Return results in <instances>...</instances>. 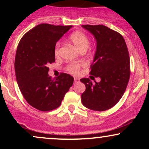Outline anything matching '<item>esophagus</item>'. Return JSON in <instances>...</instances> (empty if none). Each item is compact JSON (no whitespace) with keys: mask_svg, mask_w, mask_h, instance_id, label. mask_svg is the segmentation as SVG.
<instances>
[{"mask_svg":"<svg viewBox=\"0 0 149 149\" xmlns=\"http://www.w3.org/2000/svg\"><path fill=\"white\" fill-rule=\"evenodd\" d=\"M80 81V80L77 78H74V83H77Z\"/></svg>","mask_w":149,"mask_h":149,"instance_id":"obj_1","label":"esophagus"}]
</instances>
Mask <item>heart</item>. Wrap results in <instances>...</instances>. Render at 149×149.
<instances>
[{"label":"heart","mask_w":149,"mask_h":149,"mask_svg":"<svg viewBox=\"0 0 149 149\" xmlns=\"http://www.w3.org/2000/svg\"><path fill=\"white\" fill-rule=\"evenodd\" d=\"M69 40L72 42L74 47L80 52L83 51L85 52L90 45V38L86 34L82 31H76L73 33L69 36ZM59 48H60V43L57 42L54 47L55 56H58L59 54ZM81 66H83L82 63L73 62L67 65L66 70L72 74H77Z\"/></svg>","instance_id":"1"}]
</instances>
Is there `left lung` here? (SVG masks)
<instances>
[{
    "label": "left lung",
    "mask_w": 149,
    "mask_h": 149,
    "mask_svg": "<svg viewBox=\"0 0 149 149\" xmlns=\"http://www.w3.org/2000/svg\"><path fill=\"white\" fill-rule=\"evenodd\" d=\"M97 40V49L90 74L101 81L92 84L89 78L80 81L86 87L82 103L91 110L103 111L116 105L123 95L130 76L127 47L118 32L104 25H83Z\"/></svg>",
    "instance_id": "left-lung-1"
}]
</instances>
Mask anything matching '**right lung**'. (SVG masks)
I'll use <instances>...</instances> for the list:
<instances>
[{"mask_svg": "<svg viewBox=\"0 0 149 149\" xmlns=\"http://www.w3.org/2000/svg\"><path fill=\"white\" fill-rule=\"evenodd\" d=\"M71 27L40 24L19 42L15 60L17 82L28 104L41 111L59 107L73 83V77L64 73L52 79L47 67L55 61L56 43Z\"/></svg>", "mask_w": 149, "mask_h": 149, "instance_id": "add662e5", "label": "right lung"}]
</instances>
